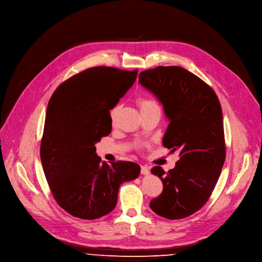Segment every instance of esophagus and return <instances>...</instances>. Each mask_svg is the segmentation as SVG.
Listing matches in <instances>:
<instances>
[{
  "label": "esophagus",
  "instance_id": "1",
  "mask_svg": "<svg viewBox=\"0 0 262 262\" xmlns=\"http://www.w3.org/2000/svg\"><path fill=\"white\" fill-rule=\"evenodd\" d=\"M149 168L147 167V166H145V165H143V166H141V173L143 174V176H147V174H149Z\"/></svg>",
  "mask_w": 262,
  "mask_h": 262
}]
</instances>
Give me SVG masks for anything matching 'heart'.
<instances>
[{"label": "heart", "mask_w": 262, "mask_h": 262, "mask_svg": "<svg viewBox=\"0 0 262 262\" xmlns=\"http://www.w3.org/2000/svg\"><path fill=\"white\" fill-rule=\"evenodd\" d=\"M139 104L141 106V110H146V108H152V107H158L157 103L150 99H145V98H141L139 100ZM118 110H119V105H116L115 107H113V110L111 111V118L112 120H114V118L116 117L117 113H118Z\"/></svg>", "instance_id": "obj_1"}]
</instances>
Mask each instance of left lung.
<instances>
[{
  "mask_svg": "<svg viewBox=\"0 0 262 262\" xmlns=\"http://www.w3.org/2000/svg\"><path fill=\"white\" fill-rule=\"evenodd\" d=\"M139 82L157 97L169 121L163 145L180 152L173 169H151L163 191L150 208L168 220L187 217L207 203L225 163L221 103L207 83L181 67L146 70L139 74Z\"/></svg>",
  "mask_w": 262,
  "mask_h": 262,
  "instance_id": "left-lung-1",
  "label": "left lung"
}]
</instances>
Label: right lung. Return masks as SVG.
<instances>
[{
  "instance_id": "add662e5",
  "label": "right lung",
  "mask_w": 262,
  "mask_h": 262,
  "mask_svg": "<svg viewBox=\"0 0 262 262\" xmlns=\"http://www.w3.org/2000/svg\"><path fill=\"white\" fill-rule=\"evenodd\" d=\"M137 73L91 68L61 83L49 100L40 159L55 201L71 215H106L116 207L120 185L140 174L134 162H101L95 147L111 134L110 110L135 83Z\"/></svg>"
}]
</instances>
